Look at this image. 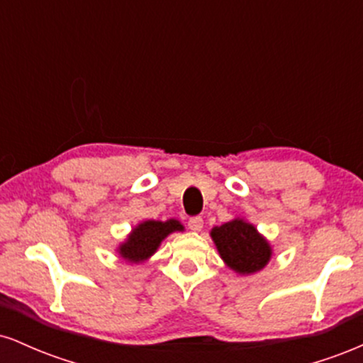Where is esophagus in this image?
<instances>
[{
	"label": "esophagus",
	"mask_w": 363,
	"mask_h": 363,
	"mask_svg": "<svg viewBox=\"0 0 363 363\" xmlns=\"http://www.w3.org/2000/svg\"><path fill=\"white\" fill-rule=\"evenodd\" d=\"M187 225H189V228L193 232H201L203 218H201V216H193V218H189V222H187Z\"/></svg>",
	"instance_id": "esophagus-1"
}]
</instances>
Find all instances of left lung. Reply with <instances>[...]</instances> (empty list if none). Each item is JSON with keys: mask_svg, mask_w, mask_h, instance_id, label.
Masks as SVG:
<instances>
[{"mask_svg": "<svg viewBox=\"0 0 363 363\" xmlns=\"http://www.w3.org/2000/svg\"><path fill=\"white\" fill-rule=\"evenodd\" d=\"M210 237L225 266L242 277L264 269L273 257V245L244 216L213 227Z\"/></svg>", "mask_w": 363, "mask_h": 363, "instance_id": "obj_1", "label": "left lung"}]
</instances>
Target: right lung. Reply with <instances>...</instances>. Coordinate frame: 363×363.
<instances>
[{
  "instance_id": "1",
  "label": "right lung",
  "mask_w": 363,
  "mask_h": 363,
  "mask_svg": "<svg viewBox=\"0 0 363 363\" xmlns=\"http://www.w3.org/2000/svg\"><path fill=\"white\" fill-rule=\"evenodd\" d=\"M174 232H184V225L176 218H169L165 222L143 220L131 228L126 239L116 247V252L129 264H141L148 261L158 251L160 244Z\"/></svg>"
}]
</instances>
